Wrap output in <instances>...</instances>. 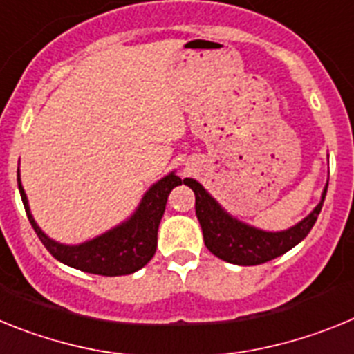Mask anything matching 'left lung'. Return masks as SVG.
<instances>
[{"instance_id": "1", "label": "left lung", "mask_w": 354, "mask_h": 354, "mask_svg": "<svg viewBox=\"0 0 354 354\" xmlns=\"http://www.w3.org/2000/svg\"><path fill=\"white\" fill-rule=\"evenodd\" d=\"M195 193L196 218L202 227L204 243L209 252L225 262L237 266H257L277 259L301 243L314 227L319 212L323 209L328 183L323 189L319 204L310 214L286 230H262L237 220L236 216L225 211L221 204L205 189L198 180L184 179Z\"/></svg>"}]
</instances>
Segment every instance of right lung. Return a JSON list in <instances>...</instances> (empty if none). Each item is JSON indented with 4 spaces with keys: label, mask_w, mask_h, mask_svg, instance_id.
Segmentation results:
<instances>
[{
    "label": "right lung",
    "mask_w": 354,
    "mask_h": 354,
    "mask_svg": "<svg viewBox=\"0 0 354 354\" xmlns=\"http://www.w3.org/2000/svg\"><path fill=\"white\" fill-rule=\"evenodd\" d=\"M180 183H183L180 177H177L175 171H170L147 189L145 195L140 200L138 207L134 209V212L126 221L115 225L101 236H95L93 239L84 241L80 245H64L51 239L37 225L17 168L19 193L23 198L28 220L31 227L35 228L42 245L48 248V252L56 261L64 262L65 266H71L74 270L84 271V273L102 274V277L131 274L142 270L143 266L154 257L156 248H158V228L165 214L168 195Z\"/></svg>",
    "instance_id": "right-lung-1"
}]
</instances>
